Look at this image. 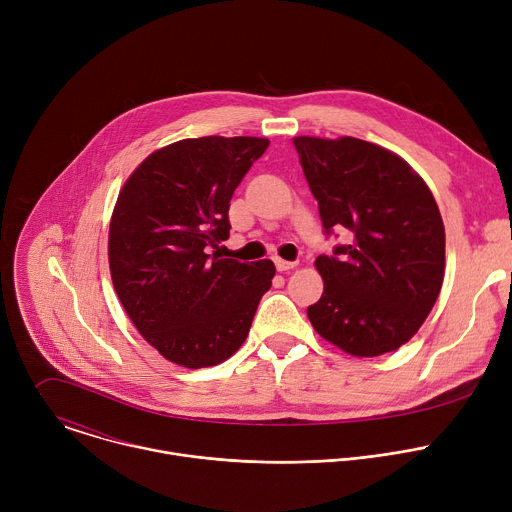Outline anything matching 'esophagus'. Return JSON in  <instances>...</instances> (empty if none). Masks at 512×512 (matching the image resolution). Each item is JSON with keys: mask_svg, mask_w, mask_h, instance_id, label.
<instances>
[{"mask_svg": "<svg viewBox=\"0 0 512 512\" xmlns=\"http://www.w3.org/2000/svg\"><path fill=\"white\" fill-rule=\"evenodd\" d=\"M298 265V261H283V259H275V267H277V271H289V269H294Z\"/></svg>", "mask_w": 512, "mask_h": 512, "instance_id": "1", "label": "esophagus"}]
</instances>
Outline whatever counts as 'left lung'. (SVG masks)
Here are the masks:
<instances>
[{
  "label": "left lung",
  "instance_id": "left-lung-1",
  "mask_svg": "<svg viewBox=\"0 0 512 512\" xmlns=\"http://www.w3.org/2000/svg\"><path fill=\"white\" fill-rule=\"evenodd\" d=\"M326 235L348 243L320 255L316 332L352 356L409 342L444 283L446 231L427 184L397 154L356 137H294Z\"/></svg>",
  "mask_w": 512,
  "mask_h": 512
}]
</instances>
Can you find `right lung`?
<instances>
[{"label":"right lung","instance_id":"obj_1","mask_svg":"<svg viewBox=\"0 0 512 512\" xmlns=\"http://www.w3.org/2000/svg\"><path fill=\"white\" fill-rule=\"evenodd\" d=\"M269 145L265 137L206 135L150 154L119 192L109 269L139 334L164 358L204 369L245 342L271 287L269 259H223L235 188Z\"/></svg>","mask_w":512,"mask_h":512}]
</instances>
